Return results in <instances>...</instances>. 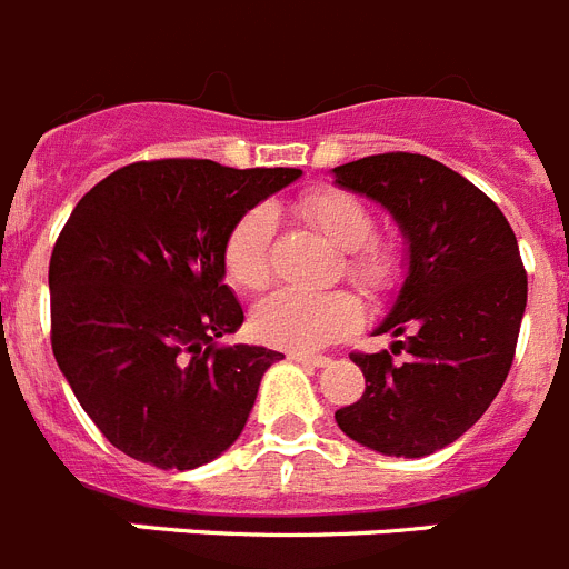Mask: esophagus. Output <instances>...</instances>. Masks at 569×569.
Returning a JSON list of instances; mask_svg holds the SVG:
<instances>
[{"label":"esophagus","instance_id":"obj_1","mask_svg":"<svg viewBox=\"0 0 569 569\" xmlns=\"http://www.w3.org/2000/svg\"><path fill=\"white\" fill-rule=\"evenodd\" d=\"M289 360H295V363H303V367H329L332 363V358L329 355H306V352H291Z\"/></svg>","mask_w":569,"mask_h":569}]
</instances>
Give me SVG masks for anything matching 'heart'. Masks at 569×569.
<instances>
[{
  "instance_id": "obj_1",
  "label": "heart",
  "mask_w": 569,
  "mask_h": 569,
  "mask_svg": "<svg viewBox=\"0 0 569 569\" xmlns=\"http://www.w3.org/2000/svg\"><path fill=\"white\" fill-rule=\"evenodd\" d=\"M298 211L306 223L343 249V271L360 289L383 291L401 274V249L375 237V220L358 197L340 189H315L300 197ZM271 234L274 214L254 206L237 217L223 243L226 278L237 289H263L271 278ZM360 320V303L346 289H286L271 291L251 312V329L263 343L315 352L332 343Z\"/></svg>"
}]
</instances>
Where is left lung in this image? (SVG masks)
Masks as SVG:
<instances>
[{
    "label": "left lung",
    "instance_id": "left-lung-1",
    "mask_svg": "<svg viewBox=\"0 0 569 569\" xmlns=\"http://www.w3.org/2000/svg\"><path fill=\"white\" fill-rule=\"evenodd\" d=\"M332 174L380 202L409 246L407 280L375 329L398 340L352 355L367 389L335 421L383 456H432L487 412L512 367L527 309L518 240L490 197L432 157L392 151ZM401 348L408 360L395 361Z\"/></svg>",
    "mask_w": 569,
    "mask_h": 569
}]
</instances>
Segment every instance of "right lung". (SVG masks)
Listing matches in <instances>:
<instances>
[{
	"mask_svg": "<svg viewBox=\"0 0 569 569\" xmlns=\"http://www.w3.org/2000/svg\"><path fill=\"white\" fill-rule=\"evenodd\" d=\"M303 174L211 160L131 162L97 182L53 246L51 346L113 447L160 469L214 461L243 432L266 346H217L243 323L223 283L237 217Z\"/></svg>",
	"mask_w": 569,
	"mask_h": 569,
	"instance_id": "add662e5",
	"label": "right lung"
}]
</instances>
